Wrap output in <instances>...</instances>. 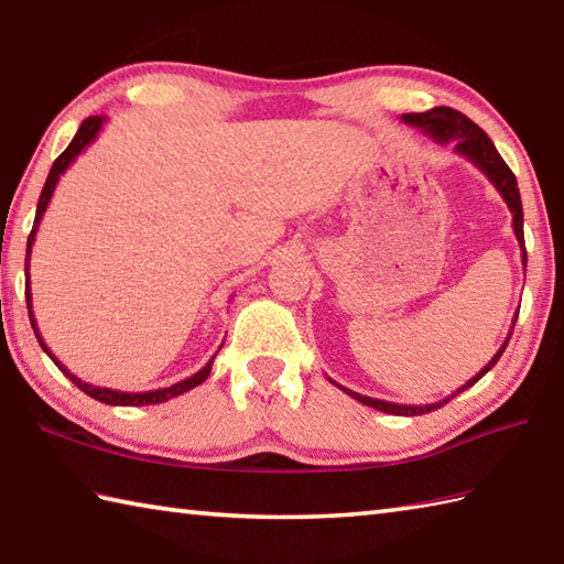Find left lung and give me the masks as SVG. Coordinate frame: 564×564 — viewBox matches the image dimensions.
I'll use <instances>...</instances> for the list:
<instances>
[{
  "label": "left lung",
  "mask_w": 564,
  "mask_h": 564,
  "mask_svg": "<svg viewBox=\"0 0 564 564\" xmlns=\"http://www.w3.org/2000/svg\"><path fill=\"white\" fill-rule=\"evenodd\" d=\"M402 120L406 122V126H414L424 132V135H429L436 142H442V145H446V142H452L454 150L458 152L460 158H466L468 162H474V165L484 172V175L490 180V184L498 189L500 197L506 199L510 214H513V231H516V239L520 243V251H523V265L528 263V256H525V237H523V202H520V189H518V180L513 172H510V167L506 165V160L498 155V150L494 145V140H490L484 130H480L474 120L466 118L464 112H458L454 108H446V106H438V108H432L426 112H404ZM518 321V313L513 315V325ZM513 325H510V333L503 340V345L498 347V352L490 357V362L480 370L476 377H470V380L458 387L454 394H448L446 399H442V402H434V404H394V402H384V399H372V397H365V394H357L352 392V389H345L343 384L333 382L335 387H340L345 394H350L352 399H357V402H362L367 406L377 409V412H384V414H394V416H419V414H429L434 412V409L444 406L446 402H452V399L456 394L464 392V389L474 387L480 377H484L490 367H494L500 355L506 352L508 347V340L510 335H513Z\"/></svg>",
  "instance_id": "obj_1"
}]
</instances>
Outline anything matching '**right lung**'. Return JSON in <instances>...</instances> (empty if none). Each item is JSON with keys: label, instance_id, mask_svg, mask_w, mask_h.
Returning a JSON list of instances; mask_svg holds the SVG:
<instances>
[{"label": "right lung", "instance_id": "1", "mask_svg": "<svg viewBox=\"0 0 564 564\" xmlns=\"http://www.w3.org/2000/svg\"><path fill=\"white\" fill-rule=\"evenodd\" d=\"M106 118L104 116H90L86 118L84 122H80L78 132L74 135V140L68 142V148L61 152V155L56 158L54 165H51L48 170V177H46V184L44 189H41V197H39V204H36V217H34V227H32V234H29V241H26V263H24V273H26V308H29V321H32V327H34V335L39 345L44 347V352L54 360V365L58 367L61 372H64L70 382H74L80 392H86L88 397L98 399V402L104 404H112V406H145V404H160V402H167V399L172 397H180L184 392H189V389H194L197 384H202L204 380H207L209 372H212V365H214V357H217V352H214L212 360L202 367L199 372H194L192 377H187V380H182L177 384H170V387H162V389H150V392H120V389H110V387H96L90 382H84L80 377H76L70 370H66V365L58 362V357H54V352L48 350L44 337H41L39 327H36V317H34V311H32V289H29V259H32V247L36 241V231H39V224H41V217H44V212L48 207L51 197H54V189L56 184L61 180V175L70 167V162H74L80 152H84L90 142H94L98 138L100 128H104Z\"/></svg>", "mask_w": 564, "mask_h": 564}]
</instances>
